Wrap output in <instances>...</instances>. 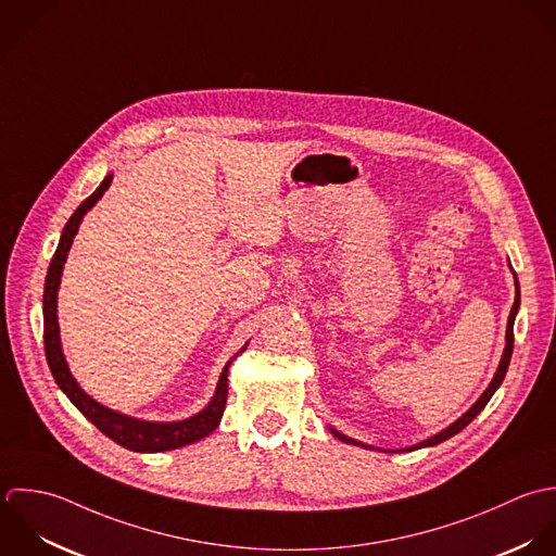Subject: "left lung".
<instances>
[{
  "label": "left lung",
  "mask_w": 556,
  "mask_h": 556,
  "mask_svg": "<svg viewBox=\"0 0 556 556\" xmlns=\"http://www.w3.org/2000/svg\"><path fill=\"white\" fill-rule=\"evenodd\" d=\"M518 306H520V287H518V278H516V302H514V308H511V315H509V324H507V348H505V354H503V361H501V367L496 370V375H494V379H492V383L488 386V390L479 396V401L459 418V420H455L451 427H446L444 431H440L438 435H433V438H429V440H425V442H420V444H416V446H412V448H422V446H433V444H440V442H444V440H448L451 435H455V433H459L468 422H472L475 418H477V414L488 405V401L492 399V394L496 392V388L503 383V379H505V372H507V367H509V363H511V354H514V321H516V313H518ZM332 433L339 438V440H343V442H350V444H356V446H365V444H361V442H356V440H352V438H345L343 433H339V431H334L332 429ZM412 448H405V451H412Z\"/></svg>",
  "instance_id": "8db88e82"
}]
</instances>
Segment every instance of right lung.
I'll return each instance as SVG.
<instances>
[{"label": "right lung", "instance_id": "1", "mask_svg": "<svg viewBox=\"0 0 556 556\" xmlns=\"http://www.w3.org/2000/svg\"><path fill=\"white\" fill-rule=\"evenodd\" d=\"M112 184V175H108L103 179V184L97 187L94 193H90L71 215V219L66 222L58 250L49 263L47 269V280H45V295H42V315H45V330H42V339H45V356L49 363L51 375L55 379V383L62 388V392L71 399V403L92 422L97 425V429H101L110 440H114L116 444L136 451V453H160V451H173V448H181L186 444H191L204 435H208L217 425L219 418L224 414L226 407V399H228V367L222 370L217 390L211 399V403L195 416L179 420V422H147V420H138L118 412H112L108 407H103L101 403H97L94 399H90L73 379L71 370L66 367V361L62 356V348H60V330H58V315H55V302H58V287H60V274H62V265L66 261L68 248L73 243V237L79 228L81 217L86 215V211L90 206H94V202L105 193V189Z\"/></svg>", "mask_w": 556, "mask_h": 556}]
</instances>
